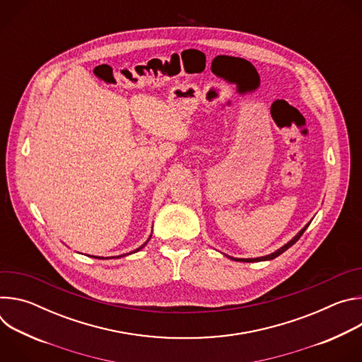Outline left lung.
<instances>
[{"mask_svg":"<svg viewBox=\"0 0 362 362\" xmlns=\"http://www.w3.org/2000/svg\"><path fill=\"white\" fill-rule=\"evenodd\" d=\"M309 226V223L308 225H305L288 243H285L282 247H279L278 250H275L274 253H269V255H267V256H261V257H247V259H245V257H232V256H228V257H230L232 261H236V262H261V261H271V259H275L276 256H279L281 253H284L286 249H289L293 243H296L298 242V239L302 236V233L306 230V228Z\"/></svg>","mask_w":362,"mask_h":362,"instance_id":"obj_1","label":"left lung"}]
</instances>
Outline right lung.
Returning <instances> with one entry per match:
<instances>
[{"label":"right lung","mask_w":362,"mask_h":362,"mask_svg":"<svg viewBox=\"0 0 362 362\" xmlns=\"http://www.w3.org/2000/svg\"><path fill=\"white\" fill-rule=\"evenodd\" d=\"M150 238H151V235H150ZM150 238H148V239H150ZM148 239H147V240H146L140 247H137L136 250H133V252H130V253H134V252H139L140 249H143V247L146 246V243L148 242ZM130 253H124V255H119V256H112V257H122V256H126V255H130ZM93 257H98V259H109V257H100V256H93Z\"/></svg>","instance_id":"right-lung-1"}]
</instances>
